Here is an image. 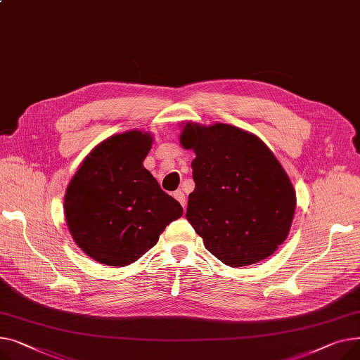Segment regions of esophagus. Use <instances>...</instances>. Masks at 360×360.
<instances>
[{"label": "esophagus", "instance_id": "obj_1", "mask_svg": "<svg viewBox=\"0 0 360 360\" xmlns=\"http://www.w3.org/2000/svg\"><path fill=\"white\" fill-rule=\"evenodd\" d=\"M174 198L180 202L183 209H186V196H184V193L181 192V190H177V192H174Z\"/></svg>", "mask_w": 360, "mask_h": 360}]
</instances>
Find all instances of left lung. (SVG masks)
<instances>
[{
  "label": "left lung",
  "mask_w": 360,
  "mask_h": 360,
  "mask_svg": "<svg viewBox=\"0 0 360 360\" xmlns=\"http://www.w3.org/2000/svg\"><path fill=\"white\" fill-rule=\"evenodd\" d=\"M180 142L196 154L186 218L206 250L231 267L271 256L289 234L297 196L266 143L236 126L190 122Z\"/></svg>",
  "instance_id": "obj_1"
}]
</instances>
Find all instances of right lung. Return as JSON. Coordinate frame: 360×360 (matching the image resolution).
I'll return each instance as SVG.
<instances>
[{"mask_svg": "<svg viewBox=\"0 0 360 360\" xmlns=\"http://www.w3.org/2000/svg\"><path fill=\"white\" fill-rule=\"evenodd\" d=\"M151 145V135L139 131L110 136L82 161L67 188L71 236L101 264L136 262L183 215L180 203L142 165Z\"/></svg>", "mask_w": 360, "mask_h": 360, "instance_id": "1", "label": "right lung"}]
</instances>
